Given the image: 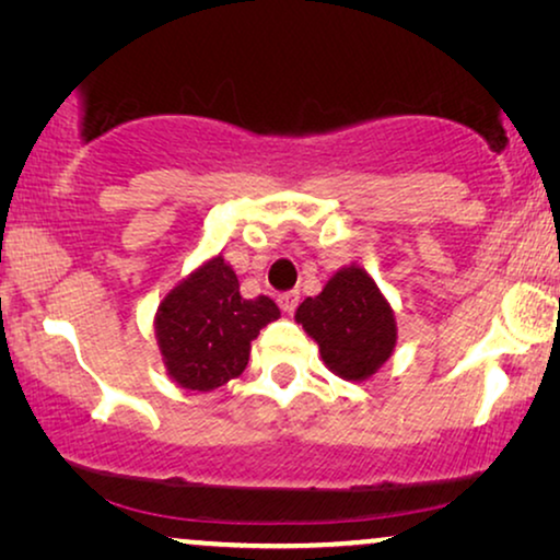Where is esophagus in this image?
<instances>
[{
  "mask_svg": "<svg viewBox=\"0 0 560 560\" xmlns=\"http://www.w3.org/2000/svg\"><path fill=\"white\" fill-rule=\"evenodd\" d=\"M298 301H301V293H298V290H288V293L278 295V305L285 313H293L298 308Z\"/></svg>",
  "mask_w": 560,
  "mask_h": 560,
  "instance_id": "1",
  "label": "esophagus"
}]
</instances>
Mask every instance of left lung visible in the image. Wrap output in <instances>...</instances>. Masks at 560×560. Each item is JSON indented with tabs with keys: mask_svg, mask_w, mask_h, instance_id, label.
Returning a JSON list of instances; mask_svg holds the SVG:
<instances>
[{
	"mask_svg": "<svg viewBox=\"0 0 560 560\" xmlns=\"http://www.w3.org/2000/svg\"><path fill=\"white\" fill-rule=\"evenodd\" d=\"M295 320L316 339L326 366L341 380L372 377L395 349L393 308L357 265L336 272L316 298H305Z\"/></svg>",
	"mask_w": 560,
	"mask_h": 560,
	"instance_id": "1",
	"label": "left lung"
}]
</instances>
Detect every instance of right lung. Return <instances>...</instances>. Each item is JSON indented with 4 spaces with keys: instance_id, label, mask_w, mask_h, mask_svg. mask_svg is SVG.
Here are the masks:
<instances>
[{
    "instance_id": "obj_1",
    "label": "right lung",
    "mask_w": 560,
    "mask_h": 560,
    "mask_svg": "<svg viewBox=\"0 0 560 560\" xmlns=\"http://www.w3.org/2000/svg\"><path fill=\"white\" fill-rule=\"evenodd\" d=\"M280 318L267 295H240V280L221 257L173 288L160 303L155 334L167 374L186 389L209 393L240 377L259 328Z\"/></svg>"
}]
</instances>
